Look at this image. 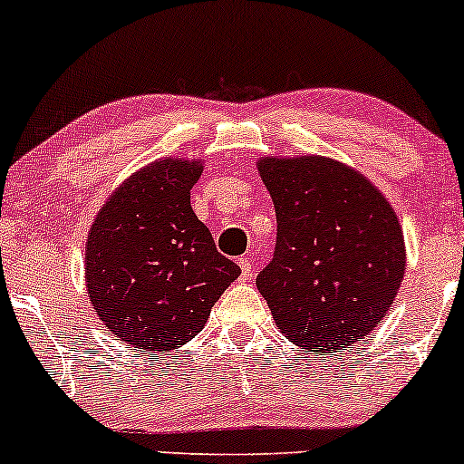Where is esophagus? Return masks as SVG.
<instances>
[{"mask_svg": "<svg viewBox=\"0 0 464 464\" xmlns=\"http://www.w3.org/2000/svg\"><path fill=\"white\" fill-rule=\"evenodd\" d=\"M237 264H239V270H242V279H248V276L253 275V262L246 257H242L237 259Z\"/></svg>", "mask_w": 464, "mask_h": 464, "instance_id": "obj_1", "label": "esophagus"}]
</instances>
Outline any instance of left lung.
<instances>
[{
  "label": "left lung",
  "instance_id": "left-lung-1",
  "mask_svg": "<svg viewBox=\"0 0 464 464\" xmlns=\"http://www.w3.org/2000/svg\"><path fill=\"white\" fill-rule=\"evenodd\" d=\"M275 257L257 276L276 327L314 353L349 349L384 321L406 275L392 205L364 174L321 154L259 157Z\"/></svg>",
  "mask_w": 464,
  "mask_h": 464
}]
</instances>
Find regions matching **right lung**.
<instances>
[{
  "mask_svg": "<svg viewBox=\"0 0 464 464\" xmlns=\"http://www.w3.org/2000/svg\"><path fill=\"white\" fill-rule=\"evenodd\" d=\"M202 168V159L179 157L143 165L89 228V301L106 329L135 349L165 353L189 343L239 276L189 205Z\"/></svg>",
  "mask_w": 464,
  "mask_h": 464,
  "instance_id": "right-lung-1",
  "label": "right lung"
}]
</instances>
